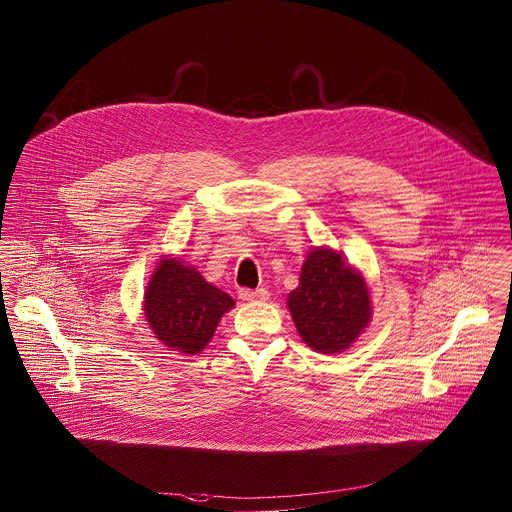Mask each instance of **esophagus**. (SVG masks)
<instances>
[{
  "instance_id": "34e87169",
  "label": "esophagus",
  "mask_w": 512,
  "mask_h": 512,
  "mask_svg": "<svg viewBox=\"0 0 512 512\" xmlns=\"http://www.w3.org/2000/svg\"><path fill=\"white\" fill-rule=\"evenodd\" d=\"M239 297H241L243 301H267V299H269V291H267V289H257V291H253V289H241V291H239Z\"/></svg>"
}]
</instances>
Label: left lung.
Returning <instances> with one entry per match:
<instances>
[{"label":"left lung","mask_w":512,"mask_h":512,"mask_svg":"<svg viewBox=\"0 0 512 512\" xmlns=\"http://www.w3.org/2000/svg\"><path fill=\"white\" fill-rule=\"evenodd\" d=\"M287 305L301 338L320 354L344 352L372 320L364 275L328 247H312Z\"/></svg>","instance_id":"8db88e82"}]
</instances>
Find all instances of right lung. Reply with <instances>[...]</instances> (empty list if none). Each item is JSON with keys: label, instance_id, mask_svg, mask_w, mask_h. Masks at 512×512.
Segmentation results:
<instances>
[{"label": "right lung", "instance_id": "obj_1", "mask_svg": "<svg viewBox=\"0 0 512 512\" xmlns=\"http://www.w3.org/2000/svg\"><path fill=\"white\" fill-rule=\"evenodd\" d=\"M235 301L178 257L156 265L144 293V316L156 338L170 350L200 354L221 316Z\"/></svg>", "mask_w": 512, "mask_h": 512}]
</instances>
